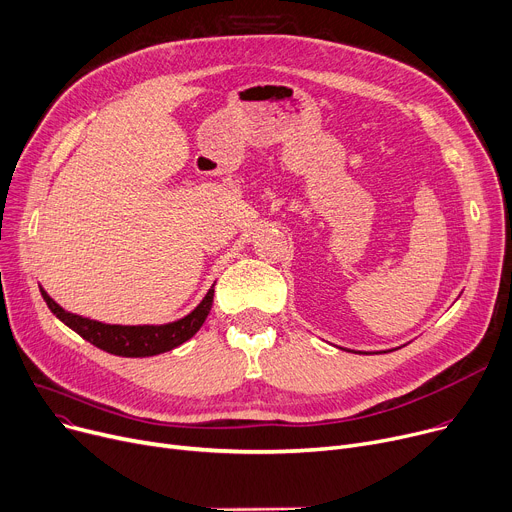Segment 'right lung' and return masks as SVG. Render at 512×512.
Masks as SVG:
<instances>
[{
	"instance_id": "obj_1",
	"label": "right lung",
	"mask_w": 512,
	"mask_h": 512,
	"mask_svg": "<svg viewBox=\"0 0 512 512\" xmlns=\"http://www.w3.org/2000/svg\"><path fill=\"white\" fill-rule=\"evenodd\" d=\"M41 295L45 299V304L49 306V310L59 320H62L66 326H70L82 339L93 343L95 347L113 355H122V357H150V355L171 351L198 333L210 308H213L215 285L208 289L202 302L188 316L169 324H142V326L105 324L99 320L70 314L62 306L55 304L45 289H41Z\"/></svg>"
}]
</instances>
